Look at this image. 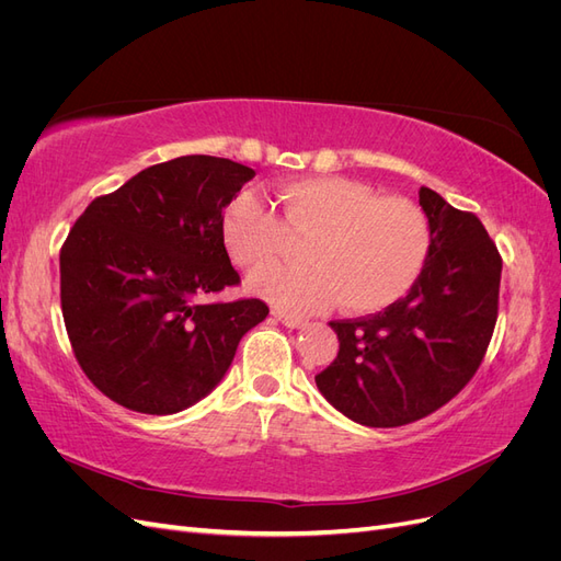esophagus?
<instances>
[{"mask_svg":"<svg viewBox=\"0 0 561 561\" xmlns=\"http://www.w3.org/2000/svg\"><path fill=\"white\" fill-rule=\"evenodd\" d=\"M274 318L280 322V325L290 328V330L307 328V320H304V318H295V316H287V313H280V311H274Z\"/></svg>","mask_w":561,"mask_h":561,"instance_id":"esophagus-1","label":"esophagus"}]
</instances>
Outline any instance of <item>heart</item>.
I'll return each mask as SVG.
<instances>
[{
  "mask_svg": "<svg viewBox=\"0 0 561 561\" xmlns=\"http://www.w3.org/2000/svg\"><path fill=\"white\" fill-rule=\"evenodd\" d=\"M276 196L285 229L311 233L301 248L307 264L248 276V290L280 311L313 313L339 301L348 313H377L407 295L428 260V219L410 198L377 196L339 175L285 182ZM283 225L243 192L222 210V241L236 264L257 266L276 254Z\"/></svg>",
  "mask_w": 561,
  "mask_h": 561,
  "instance_id": "obj_1",
  "label": "heart"
}]
</instances>
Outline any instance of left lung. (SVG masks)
<instances>
[{
    "instance_id": "1",
    "label": "left lung",
    "mask_w": 561,
    "mask_h": 561,
    "mask_svg": "<svg viewBox=\"0 0 561 561\" xmlns=\"http://www.w3.org/2000/svg\"><path fill=\"white\" fill-rule=\"evenodd\" d=\"M431 250L407 297L355 320H332L339 353L316 377L334 410L396 428L439 410L478 371L499 316L501 254L472 213L421 186Z\"/></svg>"
}]
</instances>
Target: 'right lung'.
<instances>
[{
  "instance_id": "obj_1",
  "label": "right lung",
  "mask_w": 561,
  "mask_h": 561,
  "mask_svg": "<svg viewBox=\"0 0 561 561\" xmlns=\"http://www.w3.org/2000/svg\"><path fill=\"white\" fill-rule=\"evenodd\" d=\"M254 178L206 154L149 165L95 198L60 250V304L77 360L98 390L142 414H175L225 379L260 299L203 304L241 278L222 210Z\"/></svg>"
}]
</instances>
